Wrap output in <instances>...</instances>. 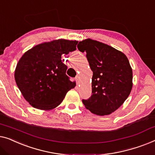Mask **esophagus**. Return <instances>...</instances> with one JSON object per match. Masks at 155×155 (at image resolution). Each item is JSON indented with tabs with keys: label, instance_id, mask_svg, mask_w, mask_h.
Instances as JSON below:
<instances>
[{
	"label": "esophagus",
	"instance_id": "34e87169",
	"mask_svg": "<svg viewBox=\"0 0 155 155\" xmlns=\"http://www.w3.org/2000/svg\"><path fill=\"white\" fill-rule=\"evenodd\" d=\"M76 81H77V84H78V80H79V78H80V76H78V75H77V77H76Z\"/></svg>",
	"mask_w": 155,
	"mask_h": 155
}]
</instances>
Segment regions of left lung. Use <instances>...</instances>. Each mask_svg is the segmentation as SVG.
<instances>
[{
  "label": "left lung",
  "mask_w": 155,
  "mask_h": 155,
  "mask_svg": "<svg viewBox=\"0 0 155 155\" xmlns=\"http://www.w3.org/2000/svg\"><path fill=\"white\" fill-rule=\"evenodd\" d=\"M86 53L92 77V95L82 102L93 114L104 116L117 110L127 99L133 86L129 61L122 52L99 41L86 39L77 45Z\"/></svg>",
  "instance_id": "1"
}]
</instances>
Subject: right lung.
Instances as JSON below:
<instances>
[{
	"label": "right lung",
	"instance_id": "add662e5",
	"mask_svg": "<svg viewBox=\"0 0 155 155\" xmlns=\"http://www.w3.org/2000/svg\"><path fill=\"white\" fill-rule=\"evenodd\" d=\"M78 41L58 39L37 45L17 63L15 79L25 99L32 107L50 110L58 107L76 86L66 74L62 55L77 49Z\"/></svg>",
	"mask_w": 155,
	"mask_h": 155
}]
</instances>
